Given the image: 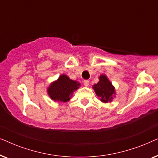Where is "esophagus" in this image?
<instances>
[{"mask_svg": "<svg viewBox=\"0 0 158 158\" xmlns=\"http://www.w3.org/2000/svg\"><path fill=\"white\" fill-rule=\"evenodd\" d=\"M83 84L85 85V86H88L89 85V81H88V80H85V81H83Z\"/></svg>", "mask_w": 158, "mask_h": 158, "instance_id": "1", "label": "esophagus"}]
</instances>
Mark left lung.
Masks as SVG:
<instances>
[{"label": "left lung", "instance_id": "1", "mask_svg": "<svg viewBox=\"0 0 158 158\" xmlns=\"http://www.w3.org/2000/svg\"><path fill=\"white\" fill-rule=\"evenodd\" d=\"M94 89L97 96L101 98V101L104 103L111 101L113 98L112 96L115 94L114 88L105 75L99 77V82L94 85Z\"/></svg>", "mask_w": 158, "mask_h": 158}]
</instances>
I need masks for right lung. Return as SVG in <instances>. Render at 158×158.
Wrapping results in <instances>:
<instances>
[{
	"instance_id": "obj_1",
	"label": "right lung",
	"mask_w": 158,
	"mask_h": 158,
	"mask_svg": "<svg viewBox=\"0 0 158 158\" xmlns=\"http://www.w3.org/2000/svg\"><path fill=\"white\" fill-rule=\"evenodd\" d=\"M79 85L80 83L70 80L67 75H62L57 81L51 84L47 92L52 100L65 103L70 100V96Z\"/></svg>"
}]
</instances>
